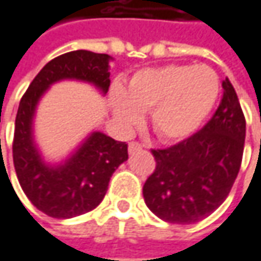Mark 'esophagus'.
<instances>
[{"label":"esophagus","instance_id":"34e87169","mask_svg":"<svg viewBox=\"0 0 261 261\" xmlns=\"http://www.w3.org/2000/svg\"><path fill=\"white\" fill-rule=\"evenodd\" d=\"M142 150V144H139L137 141H132L130 144H129V152L132 154V152H135V151H141Z\"/></svg>","mask_w":261,"mask_h":261}]
</instances>
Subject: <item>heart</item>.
Listing matches in <instances>:
<instances>
[{
    "label": "heart",
    "mask_w": 261,
    "mask_h": 261,
    "mask_svg": "<svg viewBox=\"0 0 261 261\" xmlns=\"http://www.w3.org/2000/svg\"><path fill=\"white\" fill-rule=\"evenodd\" d=\"M220 79L208 66L167 64L142 69L124 86L111 92L116 119L124 126L148 111L151 130L164 142H177L195 134L215 109Z\"/></svg>",
    "instance_id": "obj_1"
}]
</instances>
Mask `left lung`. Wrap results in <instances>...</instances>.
Instances as JSON below:
<instances>
[{"mask_svg":"<svg viewBox=\"0 0 261 261\" xmlns=\"http://www.w3.org/2000/svg\"><path fill=\"white\" fill-rule=\"evenodd\" d=\"M213 117L201 130L172 147L151 150L155 169L144 184L147 207L164 222L189 225L226 200L238 176L245 117L229 79Z\"/></svg>","mask_w":261,"mask_h":261,"instance_id":"left-lung-1","label":"left lung"}]
</instances>
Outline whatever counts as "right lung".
<instances>
[{"instance_id":"1","label":"right lung","mask_w":261,"mask_h":261,"mask_svg":"<svg viewBox=\"0 0 261 261\" xmlns=\"http://www.w3.org/2000/svg\"><path fill=\"white\" fill-rule=\"evenodd\" d=\"M107 54L77 49L48 61L35 76L20 99L13 138V163L26 197L42 213L70 219L94 210L102 201L111 175L127 160V144L94 132L66 164L49 167L42 163L32 141L35 107L46 88L61 79L92 82L109 91Z\"/></svg>"}]
</instances>
